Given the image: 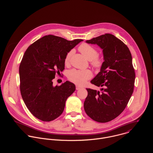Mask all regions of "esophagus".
Here are the masks:
<instances>
[{"mask_svg":"<svg viewBox=\"0 0 153 153\" xmlns=\"http://www.w3.org/2000/svg\"><path fill=\"white\" fill-rule=\"evenodd\" d=\"M76 90H79L81 89V87H80V86L76 85Z\"/></svg>","mask_w":153,"mask_h":153,"instance_id":"esophagus-1","label":"esophagus"}]
</instances>
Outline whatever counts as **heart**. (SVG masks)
I'll list each match as a JSON object with an SVG mask.
<instances>
[{
  "mask_svg": "<svg viewBox=\"0 0 153 153\" xmlns=\"http://www.w3.org/2000/svg\"><path fill=\"white\" fill-rule=\"evenodd\" d=\"M79 51L90 61L92 66L96 69H100L103 65V59L98 56V51L96 48L88 44L83 43L79 47ZM74 53L73 50H70L66 55L64 59V63L66 65H69L71 57ZM68 78L69 80L77 85H83L86 82L93 77V73L90 70H76L73 69L68 71Z\"/></svg>",
  "mask_w": 153,
  "mask_h": 153,
  "instance_id": "1",
  "label": "heart"
}]
</instances>
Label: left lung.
<instances>
[{"mask_svg":"<svg viewBox=\"0 0 153 153\" xmlns=\"http://www.w3.org/2000/svg\"><path fill=\"white\" fill-rule=\"evenodd\" d=\"M86 42L97 44L103 50L104 62L100 71L91 81L102 87L101 91L86 88L84 110L96 122H110L123 112L134 91L136 74L131 54L122 40L111 34Z\"/></svg>","mask_w":153,"mask_h":153,"instance_id":"left-lung-1","label":"left lung"}]
</instances>
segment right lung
Returning a JSON list of instances; mask_svg holds the SVG:
<instances>
[{"label": "right lung", "instance_id": "obj_1", "mask_svg": "<svg viewBox=\"0 0 153 153\" xmlns=\"http://www.w3.org/2000/svg\"><path fill=\"white\" fill-rule=\"evenodd\" d=\"M82 40L48 35L26 50L19 67L20 90L27 108L38 119L50 122L60 116L75 91V85L69 81L54 86L53 80L65 69L67 54Z\"/></svg>", "mask_w": 153, "mask_h": 153}]
</instances>
